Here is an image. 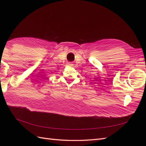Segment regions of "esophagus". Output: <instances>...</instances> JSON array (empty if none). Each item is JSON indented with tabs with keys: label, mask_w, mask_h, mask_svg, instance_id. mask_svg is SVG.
<instances>
[{
	"label": "esophagus",
	"mask_w": 146,
	"mask_h": 146,
	"mask_svg": "<svg viewBox=\"0 0 146 146\" xmlns=\"http://www.w3.org/2000/svg\"><path fill=\"white\" fill-rule=\"evenodd\" d=\"M68 65H69V66H71V65H72V64H70V63H68Z\"/></svg>",
	"instance_id": "obj_1"
}]
</instances>
